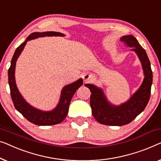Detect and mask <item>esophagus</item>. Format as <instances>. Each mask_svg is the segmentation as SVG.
<instances>
[{
	"instance_id": "34e87169",
	"label": "esophagus",
	"mask_w": 161,
	"mask_h": 161,
	"mask_svg": "<svg viewBox=\"0 0 161 161\" xmlns=\"http://www.w3.org/2000/svg\"><path fill=\"white\" fill-rule=\"evenodd\" d=\"M83 80H84L85 82H88V81H90L91 80H92V75L89 73H86L83 75Z\"/></svg>"
}]
</instances>
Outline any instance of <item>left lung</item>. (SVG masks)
<instances>
[{
  "label": "left lung",
  "instance_id": "obj_1",
  "mask_svg": "<svg viewBox=\"0 0 161 161\" xmlns=\"http://www.w3.org/2000/svg\"><path fill=\"white\" fill-rule=\"evenodd\" d=\"M125 45L131 47L140 60L144 74L142 83L136 92L125 103L113 105L108 101L102 88L92 84H86L91 91L90 105L95 119L101 124L123 125L129 124L139 115L147 104L151 94L153 72L145 50L133 36H125L120 38Z\"/></svg>",
  "mask_w": 161,
  "mask_h": 161
}]
</instances>
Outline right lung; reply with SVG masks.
I'll list each match as a JSON object with an SVG mask.
<instances>
[{
	"instance_id": "add662e5",
	"label": "right lung",
	"mask_w": 161,
	"mask_h": 161,
	"mask_svg": "<svg viewBox=\"0 0 161 161\" xmlns=\"http://www.w3.org/2000/svg\"><path fill=\"white\" fill-rule=\"evenodd\" d=\"M45 36H64V34L57 32H32L27 37L26 41L22 43L16 49L12 59L11 62V66L9 67L8 84L10 87L11 97L14 105L17 110L26 119L34 124L38 125H52L62 122L66 118L68 113L69 106L70 101L77 89L83 84V79L80 78L71 84L65 86L62 88L60 97L59 102L57 106L52 111H42L33 108L27 103L24 99L17 87L15 82V66L16 62L20 53H22L27 42L32 39L38 38L39 37Z\"/></svg>"
}]
</instances>
